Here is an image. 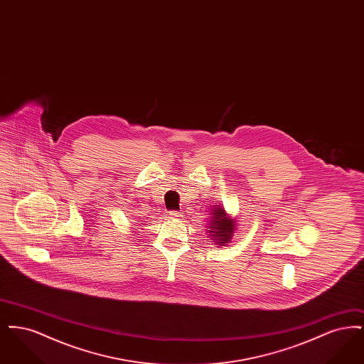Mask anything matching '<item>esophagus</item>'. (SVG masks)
<instances>
[{
  "label": "esophagus",
  "instance_id": "34e87169",
  "mask_svg": "<svg viewBox=\"0 0 364 364\" xmlns=\"http://www.w3.org/2000/svg\"><path fill=\"white\" fill-rule=\"evenodd\" d=\"M169 215H171V218H180V217H183V213H180V211H171Z\"/></svg>",
  "mask_w": 364,
  "mask_h": 364
}]
</instances>
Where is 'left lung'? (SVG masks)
Returning a JSON list of instances; mask_svg holds the SVG:
<instances>
[{
	"mask_svg": "<svg viewBox=\"0 0 364 364\" xmlns=\"http://www.w3.org/2000/svg\"><path fill=\"white\" fill-rule=\"evenodd\" d=\"M210 218L208 220V233L210 240L214 245L226 247L232 242L233 235L236 233V220L229 215L224 206L215 205L211 208Z\"/></svg>",
	"mask_w": 364,
	"mask_h": 364,
	"instance_id": "8db88e82",
	"label": "left lung"
}]
</instances>
